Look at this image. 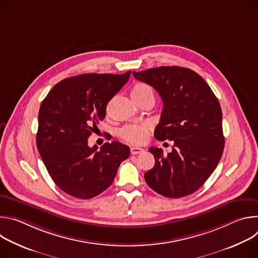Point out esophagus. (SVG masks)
I'll use <instances>...</instances> for the list:
<instances>
[{
	"label": "esophagus",
	"instance_id": "34e87169",
	"mask_svg": "<svg viewBox=\"0 0 258 258\" xmlns=\"http://www.w3.org/2000/svg\"><path fill=\"white\" fill-rule=\"evenodd\" d=\"M143 151H144V149L141 148V147H132V148H131V153H132L133 155L142 153Z\"/></svg>",
	"mask_w": 258,
	"mask_h": 258
}]
</instances>
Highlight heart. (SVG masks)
<instances>
[{"mask_svg":"<svg viewBox=\"0 0 258 258\" xmlns=\"http://www.w3.org/2000/svg\"><path fill=\"white\" fill-rule=\"evenodd\" d=\"M152 96L154 97V92L152 88L145 83H138L132 89V97L135 100ZM150 132V125L148 123H135V124H127L120 128L119 136L133 144H140L148 138Z\"/></svg>","mask_w":258,"mask_h":258,"instance_id":"b5f03b06","label":"heart"}]
</instances>
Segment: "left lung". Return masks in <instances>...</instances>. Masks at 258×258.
<instances>
[{"label": "left lung", "mask_w": 258, "mask_h": 258, "mask_svg": "<svg viewBox=\"0 0 258 258\" xmlns=\"http://www.w3.org/2000/svg\"><path fill=\"white\" fill-rule=\"evenodd\" d=\"M133 75L153 87L163 101L155 138L174 143L167 154L161 148H149L155 165L145 173V180L164 197L190 195L203 186L224 152L219 102L207 83L189 68L160 66Z\"/></svg>", "instance_id": "obj_1"}]
</instances>
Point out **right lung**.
<instances>
[{
    "label": "right lung",
    "instance_id": "add662e5",
    "mask_svg": "<svg viewBox=\"0 0 258 258\" xmlns=\"http://www.w3.org/2000/svg\"><path fill=\"white\" fill-rule=\"evenodd\" d=\"M123 75L85 73L54 86L42 102L36 147L56 185L66 194L91 199L113 182L127 146L113 141L101 149L88 139L106 115V107L127 83Z\"/></svg>",
    "mask_w": 258,
    "mask_h": 258
}]
</instances>
